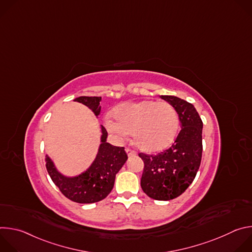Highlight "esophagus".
Listing matches in <instances>:
<instances>
[{"label": "esophagus", "mask_w": 252, "mask_h": 252, "mask_svg": "<svg viewBox=\"0 0 252 252\" xmlns=\"http://www.w3.org/2000/svg\"><path fill=\"white\" fill-rule=\"evenodd\" d=\"M126 154H127L128 157H133V156L136 155V153H135L134 151H132L131 149H129V148H126Z\"/></svg>", "instance_id": "1"}]
</instances>
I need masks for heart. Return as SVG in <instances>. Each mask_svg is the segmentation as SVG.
Returning a JSON list of instances; mask_svg holds the SVG:
<instances>
[{
  "label": "heart",
  "instance_id": "heart-1",
  "mask_svg": "<svg viewBox=\"0 0 252 252\" xmlns=\"http://www.w3.org/2000/svg\"><path fill=\"white\" fill-rule=\"evenodd\" d=\"M116 122L106 120V127L120 136L132 134L137 148L147 153L161 151L175 138L178 116L167 101L147 99L118 106L114 112Z\"/></svg>",
  "mask_w": 252,
  "mask_h": 252
}]
</instances>
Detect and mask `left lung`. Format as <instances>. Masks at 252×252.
Instances as JSON below:
<instances>
[{
  "instance_id": "8db88e82",
  "label": "left lung",
  "mask_w": 252,
  "mask_h": 252,
  "mask_svg": "<svg viewBox=\"0 0 252 252\" xmlns=\"http://www.w3.org/2000/svg\"><path fill=\"white\" fill-rule=\"evenodd\" d=\"M177 113L182 129L172 146L158 155L139 153L145 167L141 189L157 200H170L183 194L191 185L202 156V121L195 107L173 95H160Z\"/></svg>"
}]
</instances>
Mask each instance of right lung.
I'll list each match as a JSON object with an SVG mask.
<instances>
[{"label": "right lung", "mask_w": 252, "mask_h": 252, "mask_svg": "<svg viewBox=\"0 0 252 252\" xmlns=\"http://www.w3.org/2000/svg\"><path fill=\"white\" fill-rule=\"evenodd\" d=\"M89 106L97 116L100 112V96H80L75 98ZM102 135L98 154L92 166L83 174L67 178L57 171L52 160L46 158V167L53 183L71 201L94 203L105 198L112 191L116 174L127 159L124 147H115L106 142L107 131L101 126Z\"/></svg>", "instance_id": "right-lung-1"}]
</instances>
